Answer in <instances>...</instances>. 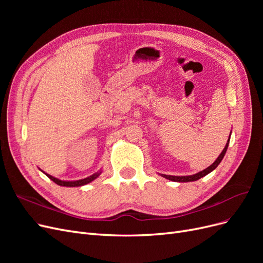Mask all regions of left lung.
<instances>
[{
	"mask_svg": "<svg viewBox=\"0 0 263 263\" xmlns=\"http://www.w3.org/2000/svg\"><path fill=\"white\" fill-rule=\"evenodd\" d=\"M229 139H230V136H229ZM229 139H228V141H227V144H226L225 148L222 149L221 154L218 156V158L216 159V160H215V162H214L213 164H211V165L209 166V168L204 169L203 171L198 172V173H196V174H193V176H186V177L166 176V174H161V176H162L163 178H165V179H168V180H170V181H174V182H191V181H196V180H198V179H201V178L205 177L206 174H209V173H210V172H212L214 169H216V168H217V165H218V164L220 163V161L222 160V158H224V156H225V154H226V151H227V148H228Z\"/></svg>",
	"mask_w": 263,
	"mask_h": 263,
	"instance_id": "left-lung-1",
	"label": "left lung"
}]
</instances>
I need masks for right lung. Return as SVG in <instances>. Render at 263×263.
<instances>
[{"label": "right lung", "instance_id": "right-lung-1", "mask_svg": "<svg viewBox=\"0 0 263 263\" xmlns=\"http://www.w3.org/2000/svg\"><path fill=\"white\" fill-rule=\"evenodd\" d=\"M47 177H48L51 181H53L55 184H58V185H61V186H82V185H85V184H87V183H90V182H92L93 180H95L97 179L100 174H101V172H97V173H94V174H92V176H90V177H87V178H85V179H82V180H77V181H61V180H59V179H57V178H53V177H51L50 174H47V173H45Z\"/></svg>", "mask_w": 263, "mask_h": 263}]
</instances>
